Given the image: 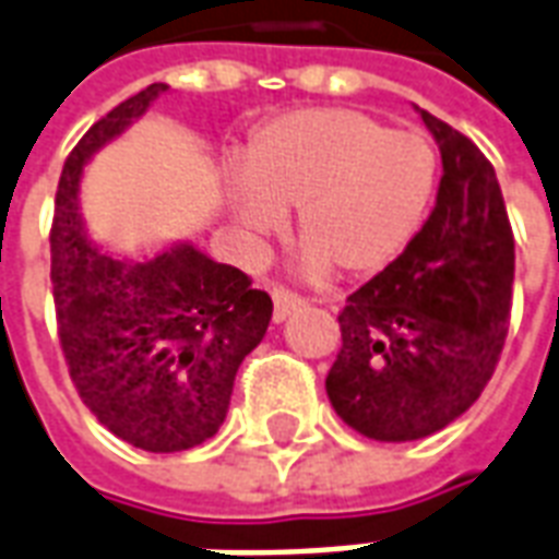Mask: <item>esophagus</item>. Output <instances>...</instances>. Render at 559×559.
Wrapping results in <instances>:
<instances>
[{"instance_id": "34e87169", "label": "esophagus", "mask_w": 559, "mask_h": 559, "mask_svg": "<svg viewBox=\"0 0 559 559\" xmlns=\"http://www.w3.org/2000/svg\"><path fill=\"white\" fill-rule=\"evenodd\" d=\"M272 305H275V308H272V319H275V322H284L293 310L305 305V298L296 296V293H289V289H272Z\"/></svg>"}]
</instances>
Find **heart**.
<instances>
[{
	"label": "heart",
	"instance_id": "obj_1",
	"mask_svg": "<svg viewBox=\"0 0 559 559\" xmlns=\"http://www.w3.org/2000/svg\"><path fill=\"white\" fill-rule=\"evenodd\" d=\"M437 181L440 152L425 131H393L352 108L293 110L251 138L231 211L261 237L296 207L305 275L369 278L419 234Z\"/></svg>",
	"mask_w": 559,
	"mask_h": 559
}]
</instances>
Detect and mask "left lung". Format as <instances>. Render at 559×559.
Returning a JSON list of instances; mask_svg holds the SVG:
<instances>
[{
  "instance_id": "obj_1",
  "label": "left lung",
  "mask_w": 559,
  "mask_h": 559,
  "mask_svg": "<svg viewBox=\"0 0 559 559\" xmlns=\"http://www.w3.org/2000/svg\"><path fill=\"white\" fill-rule=\"evenodd\" d=\"M442 152L437 207L407 249L340 310L328 399L369 440L442 431L478 402L504 348L513 228L496 169L466 134L419 110Z\"/></svg>"
}]
</instances>
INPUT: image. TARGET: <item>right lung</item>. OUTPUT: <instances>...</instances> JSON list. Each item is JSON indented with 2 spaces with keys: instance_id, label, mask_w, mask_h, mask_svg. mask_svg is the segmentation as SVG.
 <instances>
[{
  "instance_id": "right-lung-1",
  "label": "right lung",
  "mask_w": 559,
  "mask_h": 559,
  "mask_svg": "<svg viewBox=\"0 0 559 559\" xmlns=\"http://www.w3.org/2000/svg\"><path fill=\"white\" fill-rule=\"evenodd\" d=\"M164 91L148 84L87 128L63 164L49 231L58 340L81 402L119 440L155 454L193 449L219 431L242 357L272 319V298L246 272L193 246L122 263L84 237L81 166Z\"/></svg>"
}]
</instances>
